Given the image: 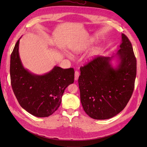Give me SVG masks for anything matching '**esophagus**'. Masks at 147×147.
<instances>
[{
  "label": "esophagus",
  "mask_w": 147,
  "mask_h": 147,
  "mask_svg": "<svg viewBox=\"0 0 147 147\" xmlns=\"http://www.w3.org/2000/svg\"><path fill=\"white\" fill-rule=\"evenodd\" d=\"M79 75H80V74L78 72V71H77V70L75 71V80H77L78 79Z\"/></svg>",
  "instance_id": "34e87169"
}]
</instances>
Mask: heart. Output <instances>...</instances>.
Segmentation results:
<instances>
[{"label":"heart","instance_id":"obj_1","mask_svg":"<svg viewBox=\"0 0 147 147\" xmlns=\"http://www.w3.org/2000/svg\"><path fill=\"white\" fill-rule=\"evenodd\" d=\"M92 43V40H90V41L86 42V43H80L77 46L75 47L74 48H73V51L75 53H82L85 50H86L87 49L90 47V45H91ZM97 50H93L90 55V57H91L92 56L95 55L97 53Z\"/></svg>","mask_w":147,"mask_h":147}]
</instances>
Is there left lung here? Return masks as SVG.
<instances>
[{"label": "left lung", "instance_id": "obj_1", "mask_svg": "<svg viewBox=\"0 0 147 147\" xmlns=\"http://www.w3.org/2000/svg\"><path fill=\"white\" fill-rule=\"evenodd\" d=\"M116 55L119 64L113 68L112 56H97L80 67L78 85L86 113L95 119L115 117L124 109L132 96L137 73V61L126 35Z\"/></svg>", "mask_w": 147, "mask_h": 147}]
</instances>
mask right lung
<instances>
[{"label":"right lung","instance_id":"add662e5","mask_svg":"<svg viewBox=\"0 0 147 147\" xmlns=\"http://www.w3.org/2000/svg\"><path fill=\"white\" fill-rule=\"evenodd\" d=\"M20 39L10 57V79L13 92L24 110L37 117H47L57 110L65 89L74 82V69L55 66L37 75L25 69L19 55Z\"/></svg>","mask_w":147,"mask_h":147}]
</instances>
